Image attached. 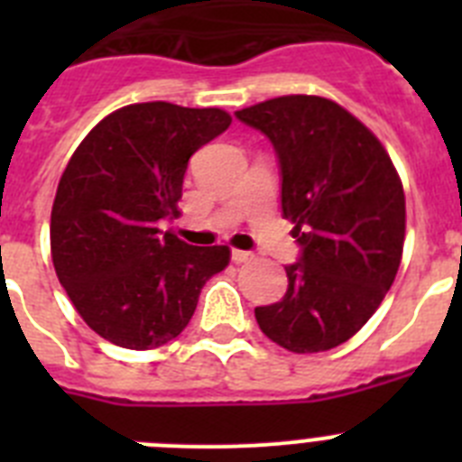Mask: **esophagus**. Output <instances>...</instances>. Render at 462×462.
I'll return each instance as SVG.
<instances>
[{"label":"esophagus","instance_id":"34e87169","mask_svg":"<svg viewBox=\"0 0 462 462\" xmlns=\"http://www.w3.org/2000/svg\"><path fill=\"white\" fill-rule=\"evenodd\" d=\"M231 259H234V263H247V261L254 259V254L245 250H231Z\"/></svg>","mask_w":462,"mask_h":462}]
</instances>
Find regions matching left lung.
Masks as SVG:
<instances>
[{
	"mask_svg": "<svg viewBox=\"0 0 462 462\" xmlns=\"http://www.w3.org/2000/svg\"><path fill=\"white\" fill-rule=\"evenodd\" d=\"M275 148L282 215L300 245L282 300L254 310L293 354L326 352L363 328L395 280L405 191L368 126L336 101L289 94L236 113Z\"/></svg>",
	"mask_w": 462,
	"mask_h": 462,
	"instance_id": "1",
	"label": "left lung"
}]
</instances>
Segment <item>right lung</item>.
I'll use <instances>...</instances> for the list:
<instances>
[{"label": "right lung", "mask_w": 462, "mask_h": 462, "mask_svg": "<svg viewBox=\"0 0 462 462\" xmlns=\"http://www.w3.org/2000/svg\"><path fill=\"white\" fill-rule=\"evenodd\" d=\"M228 125L222 108L132 104L104 117L69 159L52 203V263L104 340L166 345L189 324L203 284L228 266L226 245L194 247L159 228L180 215L191 154Z\"/></svg>", "instance_id": "obj_1"}]
</instances>
